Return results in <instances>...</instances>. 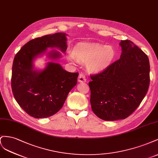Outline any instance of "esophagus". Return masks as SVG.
Returning a JSON list of instances; mask_svg holds the SVG:
<instances>
[{
  "label": "esophagus",
  "mask_w": 158,
  "mask_h": 158,
  "mask_svg": "<svg viewBox=\"0 0 158 158\" xmlns=\"http://www.w3.org/2000/svg\"><path fill=\"white\" fill-rule=\"evenodd\" d=\"M78 81L80 82V83L86 82V78H85V75L83 73H80L79 75Z\"/></svg>",
  "instance_id": "esophagus-1"
}]
</instances>
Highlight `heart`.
I'll return each instance as SVG.
<instances>
[{"label":"heart","mask_w":158,"mask_h":158,"mask_svg":"<svg viewBox=\"0 0 158 158\" xmlns=\"http://www.w3.org/2000/svg\"><path fill=\"white\" fill-rule=\"evenodd\" d=\"M116 57V51L111 46L98 43H79L67 58L71 62L75 59L87 63V69L92 73H100L109 66Z\"/></svg>","instance_id":"obj_1"}]
</instances>
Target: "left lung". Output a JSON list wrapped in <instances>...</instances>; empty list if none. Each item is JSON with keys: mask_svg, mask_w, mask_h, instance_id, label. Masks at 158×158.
I'll list each match as a JSON object with an SVG mask.
<instances>
[{"mask_svg": "<svg viewBox=\"0 0 158 158\" xmlns=\"http://www.w3.org/2000/svg\"><path fill=\"white\" fill-rule=\"evenodd\" d=\"M120 59L102 72L91 75V109L98 118L125 119L140 105L150 85V62L141 49L130 40L120 43Z\"/></svg>", "mask_w": 158, "mask_h": 158, "instance_id": "obj_1", "label": "left lung"}]
</instances>
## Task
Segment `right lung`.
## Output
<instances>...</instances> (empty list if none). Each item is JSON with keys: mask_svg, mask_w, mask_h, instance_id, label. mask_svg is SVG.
Here are the masks:
<instances>
[{"mask_svg": "<svg viewBox=\"0 0 158 158\" xmlns=\"http://www.w3.org/2000/svg\"><path fill=\"white\" fill-rule=\"evenodd\" d=\"M48 48H57L65 52L66 34L58 32L30 40L16 54L12 65L13 95L27 114L36 118L51 116L61 109L67 94L77 85L79 75L54 62H48L42 71L34 70V59L46 52ZM48 57L56 60L61 53L53 50Z\"/></svg>", "mask_w": 158, "mask_h": 158, "instance_id": "1", "label": "right lung"}]
</instances>
